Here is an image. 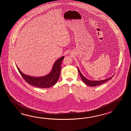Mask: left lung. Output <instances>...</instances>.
Returning <instances> with one entry per match:
<instances>
[{
	"instance_id": "left-lung-1",
	"label": "left lung",
	"mask_w": 131,
	"mask_h": 131,
	"mask_svg": "<svg viewBox=\"0 0 131 131\" xmlns=\"http://www.w3.org/2000/svg\"><path fill=\"white\" fill-rule=\"evenodd\" d=\"M78 71H79V74H80V76H81V79H82V80L86 84V85H87L88 86H98V85H101V84H102L103 83L105 82L106 81H109L110 80H111V79L112 78V77H113V76H114V75H113L112 76H111V77L108 78V79H106L105 80H102V81H90L89 80H88V79H87L86 78H85L84 76H83V75H82V74H81V72H80V70H79V69L78 68Z\"/></svg>"
}]
</instances>
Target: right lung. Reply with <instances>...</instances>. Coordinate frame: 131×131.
I'll return each mask as SVG.
<instances>
[{"label": "right lung", "instance_id": "obj_1", "mask_svg": "<svg viewBox=\"0 0 131 131\" xmlns=\"http://www.w3.org/2000/svg\"><path fill=\"white\" fill-rule=\"evenodd\" d=\"M64 56L56 60L53 66L51 72L48 75L40 77H34L26 75L21 72L17 66L20 75L28 83L34 86L41 88H49L53 86L59 80L61 71L62 62Z\"/></svg>", "mask_w": 131, "mask_h": 131}]
</instances>
